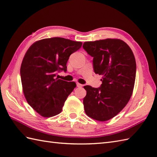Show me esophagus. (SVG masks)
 Listing matches in <instances>:
<instances>
[{
	"label": "esophagus",
	"mask_w": 157,
	"mask_h": 157,
	"mask_svg": "<svg viewBox=\"0 0 157 157\" xmlns=\"http://www.w3.org/2000/svg\"><path fill=\"white\" fill-rule=\"evenodd\" d=\"M77 86L78 87H82L83 86V85L81 84V83H77Z\"/></svg>",
	"instance_id": "esophagus-1"
}]
</instances>
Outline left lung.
<instances>
[{
    "label": "left lung",
    "instance_id": "1",
    "mask_svg": "<svg viewBox=\"0 0 157 157\" xmlns=\"http://www.w3.org/2000/svg\"><path fill=\"white\" fill-rule=\"evenodd\" d=\"M83 47L94 57V70L102 75V83L95 88L83 87L86 114L98 121L114 118L126 106L133 92L136 78L135 57L130 47L118 39L87 41Z\"/></svg>",
    "mask_w": 157,
    "mask_h": 157
}]
</instances>
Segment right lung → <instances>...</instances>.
Here are the masks:
<instances>
[{
  "mask_svg": "<svg viewBox=\"0 0 157 157\" xmlns=\"http://www.w3.org/2000/svg\"><path fill=\"white\" fill-rule=\"evenodd\" d=\"M82 42L53 37L35 42L25 53L21 66L24 96L28 104L43 117L59 114L65 100L76 87L56 78L57 71H67L70 55Z\"/></svg>",
  "mask_w": 157,
  "mask_h": 157,
  "instance_id": "add662e5",
  "label": "right lung"
}]
</instances>
